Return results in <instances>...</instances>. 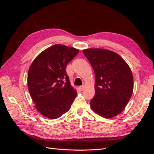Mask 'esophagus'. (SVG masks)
<instances>
[{
	"instance_id": "1",
	"label": "esophagus",
	"mask_w": 154,
	"mask_h": 154,
	"mask_svg": "<svg viewBox=\"0 0 154 154\" xmlns=\"http://www.w3.org/2000/svg\"><path fill=\"white\" fill-rule=\"evenodd\" d=\"M84 88H85V87L83 86V85H82V86H80V91H83V89H84Z\"/></svg>"
}]
</instances>
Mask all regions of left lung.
I'll return each mask as SVG.
<instances>
[{"instance_id":"obj_1","label":"left lung","mask_w":154,"mask_h":154,"mask_svg":"<svg viewBox=\"0 0 154 154\" xmlns=\"http://www.w3.org/2000/svg\"><path fill=\"white\" fill-rule=\"evenodd\" d=\"M83 53L95 74V95L90 105L103 118H111L124 110L132 96L134 80L128 65L119 54L103 49H87Z\"/></svg>"}]
</instances>
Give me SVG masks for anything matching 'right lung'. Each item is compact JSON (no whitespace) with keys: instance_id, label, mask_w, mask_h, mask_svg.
Here are the masks:
<instances>
[{"instance_id":"1","label":"right lung","mask_w":154,"mask_h":154,"mask_svg":"<svg viewBox=\"0 0 154 154\" xmlns=\"http://www.w3.org/2000/svg\"><path fill=\"white\" fill-rule=\"evenodd\" d=\"M78 53L77 49L56 44L31 63L27 87L36 109L45 117L57 119L71 108L77 92L69 82L66 67Z\"/></svg>"}]
</instances>
